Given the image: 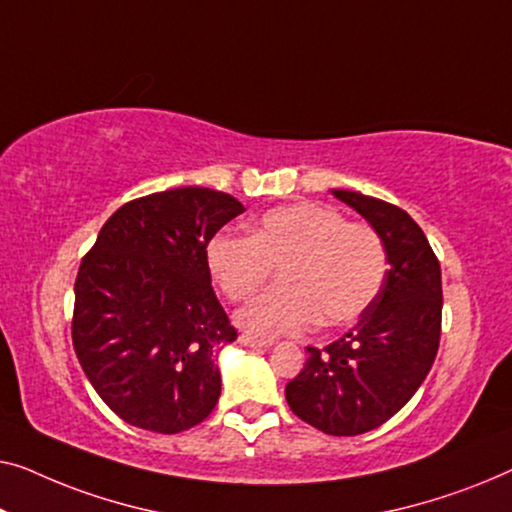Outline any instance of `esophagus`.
Wrapping results in <instances>:
<instances>
[{
	"label": "esophagus",
	"mask_w": 512,
	"mask_h": 512,
	"mask_svg": "<svg viewBox=\"0 0 512 512\" xmlns=\"http://www.w3.org/2000/svg\"><path fill=\"white\" fill-rule=\"evenodd\" d=\"M239 343L241 345H246V348H255V350H266V348H271V341H262V338H255V336H239Z\"/></svg>",
	"instance_id": "34e87169"
}]
</instances>
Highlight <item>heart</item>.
Instances as JSON below:
<instances>
[{
  "label": "heart",
  "mask_w": 512,
  "mask_h": 512,
  "mask_svg": "<svg viewBox=\"0 0 512 512\" xmlns=\"http://www.w3.org/2000/svg\"><path fill=\"white\" fill-rule=\"evenodd\" d=\"M211 278L232 301L253 297L273 271L280 290L236 313V325L259 338L299 336L315 322L348 327L369 311L383 287L387 253L380 234L322 204L264 213L248 236L220 234L208 243Z\"/></svg>",
  "instance_id": "1"
}]
</instances>
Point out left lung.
I'll list each match as a JSON object with an SVG mask.
<instances>
[{"label":"left lung","instance_id":"8db88e82","mask_svg":"<svg viewBox=\"0 0 512 512\" xmlns=\"http://www.w3.org/2000/svg\"><path fill=\"white\" fill-rule=\"evenodd\" d=\"M331 194L380 234L383 287L357 325L325 348L308 345L285 387L292 413L329 436H357L397 415L420 390L441 338V264L420 225L399 206L350 190Z\"/></svg>","mask_w":512,"mask_h":512}]
</instances>
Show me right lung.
<instances>
[{
  "label": "right lung",
  "mask_w": 512,
  "mask_h": 512,
  "mask_svg": "<svg viewBox=\"0 0 512 512\" xmlns=\"http://www.w3.org/2000/svg\"><path fill=\"white\" fill-rule=\"evenodd\" d=\"M241 201L176 187L120 206L83 257L71 338L90 385L139 429L178 434L220 399L218 355L236 338L206 246Z\"/></svg>",
  "instance_id": "add662e5"
}]
</instances>
